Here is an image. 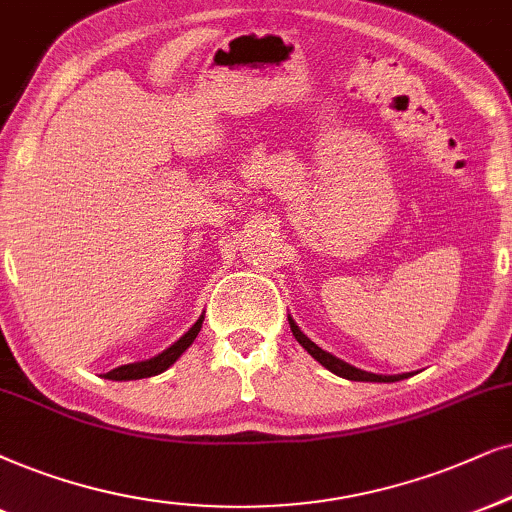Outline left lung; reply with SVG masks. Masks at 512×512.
Segmentation results:
<instances>
[{"mask_svg": "<svg viewBox=\"0 0 512 512\" xmlns=\"http://www.w3.org/2000/svg\"><path fill=\"white\" fill-rule=\"evenodd\" d=\"M288 323H290V331H293L295 340L300 342V345L307 349L312 357L319 361L321 366H326L328 371L340 375V378H347V380H361V383H397V380H404L409 378L411 373H397V375H380V373H371V371H361V368L347 364V361H342L338 357H333L331 352H326V349H321L316 342H312L300 331V326H297L293 316L288 314Z\"/></svg>", "mask_w": 512, "mask_h": 512, "instance_id": "obj_1", "label": "left lung"}]
</instances>
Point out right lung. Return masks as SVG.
I'll return each instance as SVG.
<instances>
[{
  "instance_id": "obj_1",
  "label": "right lung",
  "mask_w": 512,
  "mask_h": 512,
  "mask_svg": "<svg viewBox=\"0 0 512 512\" xmlns=\"http://www.w3.org/2000/svg\"><path fill=\"white\" fill-rule=\"evenodd\" d=\"M203 319L205 314L198 316V321L193 323V326L186 331L181 338L170 345L167 349H163L160 354H155L151 359H144V361H134V364H125V366H118L113 368V371L106 373L108 380H139V378H151V375H158L170 368L174 361H177L181 354L186 352L193 345V340L198 338L200 328H203Z\"/></svg>"
}]
</instances>
